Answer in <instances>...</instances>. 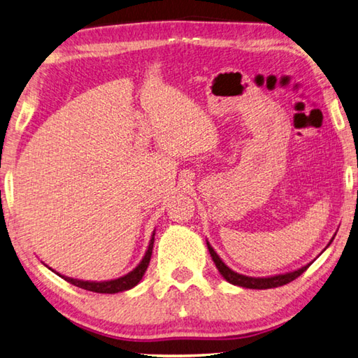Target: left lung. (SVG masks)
<instances>
[{"label": "left lung", "instance_id": "1", "mask_svg": "<svg viewBox=\"0 0 358 358\" xmlns=\"http://www.w3.org/2000/svg\"><path fill=\"white\" fill-rule=\"evenodd\" d=\"M332 240H330V241H332ZM329 245H330V243H329ZM207 248H208V252H210V255H212V260L215 263V266L218 268V271H220V274L222 275V278H224L229 282V284L237 285V287H243V288L266 289V288L282 287V285L288 284V282L294 280L296 278H299V275L304 273L306 269L310 266V263H307V265H304L302 268L294 269V271H289V273L269 275V278H251V275H245V274L235 273L234 269L229 268L226 263L220 259V255L215 252V249L210 246V243H208V241H207Z\"/></svg>", "mask_w": 358, "mask_h": 358}]
</instances>
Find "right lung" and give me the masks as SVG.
Returning <instances> with one entry per match:
<instances>
[{
  "label": "right lung",
  "mask_w": 358,
  "mask_h": 358,
  "mask_svg": "<svg viewBox=\"0 0 358 358\" xmlns=\"http://www.w3.org/2000/svg\"><path fill=\"white\" fill-rule=\"evenodd\" d=\"M154 235L156 232H152V237L150 240V246H148L146 252L143 255V259L138 263V265L132 269L131 273H127L124 275H121L118 279H112V280H103V282H93V280H79V279H73L69 278V275H62L59 274L60 278L64 280L70 282L71 285L74 287H79V288H84V289H89V292H95V293H107V294H113V293H120V292H126V289H131L136 287L138 282L143 278L145 271L148 269V265H150V260H151V255H152V246H154ZM48 266V265H45ZM50 268V266H48ZM51 269V268H50ZM54 271V269H51ZM56 273V271H54Z\"/></svg>",
  "instance_id": "1"
}]
</instances>
